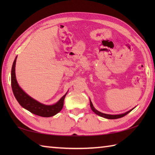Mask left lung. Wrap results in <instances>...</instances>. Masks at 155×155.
Listing matches in <instances>:
<instances>
[{"label": "left lung", "instance_id": "obj_1", "mask_svg": "<svg viewBox=\"0 0 155 155\" xmlns=\"http://www.w3.org/2000/svg\"><path fill=\"white\" fill-rule=\"evenodd\" d=\"M90 105H91V108L92 110H93L95 114H97V115H98V116H100V117H104L105 118H108V119H117V118L123 117L125 116V115H127L128 113H129L130 112L131 110H133V109L128 110V111L126 112V113H123V114H104L103 113H101V112L97 110V109H95V108L94 107L93 103H92L91 99H90Z\"/></svg>", "mask_w": 155, "mask_h": 155}]
</instances>
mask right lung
I'll list each match as a JSON object with an SVG mask.
<instances>
[{"instance_id": "add662e5", "label": "right lung", "mask_w": 155, "mask_h": 155, "mask_svg": "<svg viewBox=\"0 0 155 155\" xmlns=\"http://www.w3.org/2000/svg\"><path fill=\"white\" fill-rule=\"evenodd\" d=\"M16 58H17V57H16L14 62H13L11 70V87L13 94H14L16 99L17 100L18 103L21 104L22 107L30 111L32 113L38 115V116L42 117H50L57 114L62 110V107H63L64 98L68 92L63 97L61 98V99L57 103L52 105H46L34 99L33 98L29 96L20 87L17 83V81H16L15 74Z\"/></svg>"}]
</instances>
